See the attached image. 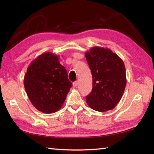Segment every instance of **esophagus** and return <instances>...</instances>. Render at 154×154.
<instances>
[{"label": "esophagus", "mask_w": 154, "mask_h": 154, "mask_svg": "<svg viewBox=\"0 0 154 154\" xmlns=\"http://www.w3.org/2000/svg\"><path fill=\"white\" fill-rule=\"evenodd\" d=\"M73 86L74 87H76L77 86V81H75V82L73 83Z\"/></svg>", "instance_id": "obj_1"}]
</instances>
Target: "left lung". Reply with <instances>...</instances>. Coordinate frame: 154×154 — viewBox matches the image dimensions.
Segmentation results:
<instances>
[{
  "instance_id": "8db88e82",
  "label": "left lung",
  "mask_w": 154,
  "mask_h": 154,
  "mask_svg": "<svg viewBox=\"0 0 154 154\" xmlns=\"http://www.w3.org/2000/svg\"><path fill=\"white\" fill-rule=\"evenodd\" d=\"M93 77V89L86 97L91 109L106 112L119 103L126 84V69L117 54L108 48L93 47L85 53Z\"/></svg>"
}]
</instances>
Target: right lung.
<instances>
[{"label":"right lung","instance_id":"obj_1","mask_svg":"<svg viewBox=\"0 0 154 154\" xmlns=\"http://www.w3.org/2000/svg\"><path fill=\"white\" fill-rule=\"evenodd\" d=\"M24 85L32 104L46 114L61 109L72 87L59 56L51 52H45L32 61L25 74Z\"/></svg>","mask_w":154,"mask_h":154}]
</instances>
